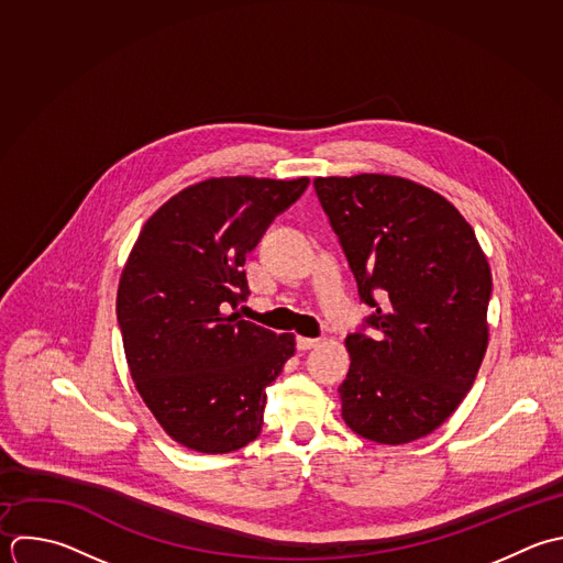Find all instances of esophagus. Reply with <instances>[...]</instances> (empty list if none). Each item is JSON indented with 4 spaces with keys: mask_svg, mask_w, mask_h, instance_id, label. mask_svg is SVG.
Instances as JSON below:
<instances>
[{
    "mask_svg": "<svg viewBox=\"0 0 563 563\" xmlns=\"http://www.w3.org/2000/svg\"><path fill=\"white\" fill-rule=\"evenodd\" d=\"M318 344H320V340H316V338H305V335H298V338H296L298 351H311V349L318 346Z\"/></svg>",
    "mask_w": 563,
    "mask_h": 563,
    "instance_id": "34e87169",
    "label": "esophagus"
}]
</instances>
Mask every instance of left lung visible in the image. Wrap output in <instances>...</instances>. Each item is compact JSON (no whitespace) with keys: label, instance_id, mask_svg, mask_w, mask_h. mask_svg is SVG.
Wrapping results in <instances>:
<instances>
[{"label":"left lung","instance_id":"obj_1","mask_svg":"<svg viewBox=\"0 0 563 563\" xmlns=\"http://www.w3.org/2000/svg\"><path fill=\"white\" fill-rule=\"evenodd\" d=\"M318 199L375 307L346 338V426L379 445L432 434L467 397L489 344L492 269L452 201L399 175L316 177Z\"/></svg>","mask_w":563,"mask_h":563}]
</instances>
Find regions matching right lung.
Segmentation results:
<instances>
[{
  "label": "right lung",
  "mask_w": 563,
  "mask_h": 563,
  "mask_svg": "<svg viewBox=\"0 0 563 563\" xmlns=\"http://www.w3.org/2000/svg\"><path fill=\"white\" fill-rule=\"evenodd\" d=\"M309 177H210L162 203L124 263L115 313L137 395L179 445L228 454L263 430L265 388L296 353L234 311L247 298L243 272L272 223Z\"/></svg>",
  "instance_id": "obj_1"
}]
</instances>
